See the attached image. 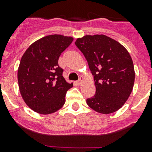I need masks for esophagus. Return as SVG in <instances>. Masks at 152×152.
<instances>
[{"instance_id": "obj_1", "label": "esophagus", "mask_w": 152, "mask_h": 152, "mask_svg": "<svg viewBox=\"0 0 152 152\" xmlns=\"http://www.w3.org/2000/svg\"><path fill=\"white\" fill-rule=\"evenodd\" d=\"M83 83H84V78H83L82 76H80V78H79V80L77 81V84H78V85H81Z\"/></svg>"}]
</instances>
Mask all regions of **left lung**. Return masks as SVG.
<instances>
[{"mask_svg": "<svg viewBox=\"0 0 152 152\" xmlns=\"http://www.w3.org/2000/svg\"><path fill=\"white\" fill-rule=\"evenodd\" d=\"M75 45L87 59L94 75L96 94L87 99L92 110L110 114L121 108L133 89L135 70L123 45L105 35H86Z\"/></svg>", "mask_w": 152, "mask_h": 152, "instance_id": "obj_1", "label": "left lung"}]
</instances>
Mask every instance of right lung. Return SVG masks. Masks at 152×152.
Wrapping results in <instances>:
<instances>
[{
	"mask_svg": "<svg viewBox=\"0 0 152 152\" xmlns=\"http://www.w3.org/2000/svg\"><path fill=\"white\" fill-rule=\"evenodd\" d=\"M73 39L49 35L31 44L23 55L17 72L19 89L24 102L35 112L53 113L65 103L67 91L73 84L64 78L58 61Z\"/></svg>",
	"mask_w": 152,
	"mask_h": 152,
	"instance_id": "add662e5",
	"label": "right lung"
}]
</instances>
